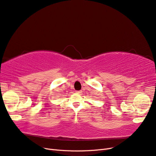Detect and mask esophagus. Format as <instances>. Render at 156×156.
I'll return each instance as SVG.
<instances>
[{"mask_svg": "<svg viewBox=\"0 0 156 156\" xmlns=\"http://www.w3.org/2000/svg\"><path fill=\"white\" fill-rule=\"evenodd\" d=\"M75 92H76L77 94H81L82 92L81 90H80V91H75Z\"/></svg>", "mask_w": 156, "mask_h": 156, "instance_id": "34e87169", "label": "esophagus"}]
</instances>
